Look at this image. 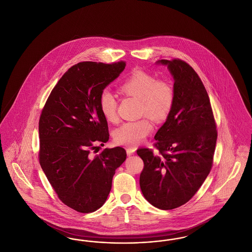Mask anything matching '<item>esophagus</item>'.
Masks as SVG:
<instances>
[{
    "label": "esophagus",
    "instance_id": "obj_1",
    "mask_svg": "<svg viewBox=\"0 0 252 252\" xmlns=\"http://www.w3.org/2000/svg\"><path fill=\"white\" fill-rule=\"evenodd\" d=\"M136 151V148L135 147H127L126 148V154L128 155V156H131V155H133L134 153Z\"/></svg>",
    "mask_w": 252,
    "mask_h": 252
}]
</instances>
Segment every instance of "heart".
<instances>
[{"instance_id": "1", "label": "heart", "mask_w": 252, "mask_h": 252, "mask_svg": "<svg viewBox=\"0 0 252 252\" xmlns=\"http://www.w3.org/2000/svg\"><path fill=\"white\" fill-rule=\"evenodd\" d=\"M122 94L140 100V115H147L155 121L165 120L174 104V90L171 83L157 78L146 71L133 70L119 85ZM98 106L104 118L110 123L117 121V101L110 91H102ZM153 122L147 116L136 121L124 123L116 128L113 137L118 144L137 146L151 133Z\"/></svg>"}]
</instances>
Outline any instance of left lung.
Segmentation results:
<instances>
[{
    "label": "left lung",
    "mask_w": 252,
    "mask_h": 252,
    "mask_svg": "<svg viewBox=\"0 0 252 252\" xmlns=\"http://www.w3.org/2000/svg\"><path fill=\"white\" fill-rule=\"evenodd\" d=\"M174 79V104L155 136L157 151L141 148L140 186L144 198L162 210L189 201L211 171L218 138L211 103L200 77L180 59L160 60Z\"/></svg>",
    "instance_id": "1"
}]
</instances>
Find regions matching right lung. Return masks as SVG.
Listing matches in <instances>:
<instances>
[{"mask_svg": "<svg viewBox=\"0 0 252 252\" xmlns=\"http://www.w3.org/2000/svg\"><path fill=\"white\" fill-rule=\"evenodd\" d=\"M125 67L124 61L81 62L71 66L41 111V168L60 201L80 213L96 211L104 204L115 170L126 158L122 147L91 154L97 143L102 145L110 138L98 106L99 94Z\"/></svg>", "mask_w": 252, "mask_h": 252, "instance_id": "right-lung-1", "label": "right lung"}]
</instances>
